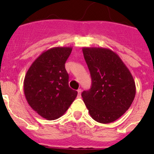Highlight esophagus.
I'll use <instances>...</instances> for the list:
<instances>
[{"instance_id": "34e87169", "label": "esophagus", "mask_w": 154, "mask_h": 154, "mask_svg": "<svg viewBox=\"0 0 154 154\" xmlns=\"http://www.w3.org/2000/svg\"><path fill=\"white\" fill-rule=\"evenodd\" d=\"M77 91H78V93H79V96H81V92H82V89H78V90H77Z\"/></svg>"}]
</instances>
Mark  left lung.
<instances>
[{
    "instance_id": "8db88e82",
    "label": "left lung",
    "mask_w": 154,
    "mask_h": 154,
    "mask_svg": "<svg viewBox=\"0 0 154 154\" xmlns=\"http://www.w3.org/2000/svg\"><path fill=\"white\" fill-rule=\"evenodd\" d=\"M84 58L92 78V86L82 97L91 117L100 123H112L126 112L136 95L131 72L112 50L83 48Z\"/></svg>"
}]
</instances>
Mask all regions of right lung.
<instances>
[{"instance_id":"1","label":"right lung","mask_w":154,"mask_h":154,"mask_svg":"<svg viewBox=\"0 0 154 154\" xmlns=\"http://www.w3.org/2000/svg\"><path fill=\"white\" fill-rule=\"evenodd\" d=\"M72 50V47H55L45 51L31 64L24 77L27 102L48 120L62 116L78 94L69 86V74L65 68Z\"/></svg>"}]
</instances>
